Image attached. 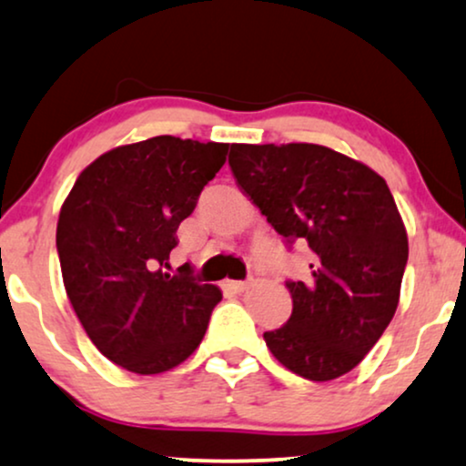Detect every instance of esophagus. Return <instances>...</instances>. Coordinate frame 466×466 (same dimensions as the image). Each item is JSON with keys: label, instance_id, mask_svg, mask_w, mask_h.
Listing matches in <instances>:
<instances>
[{"label": "esophagus", "instance_id": "1", "mask_svg": "<svg viewBox=\"0 0 466 466\" xmlns=\"http://www.w3.org/2000/svg\"><path fill=\"white\" fill-rule=\"evenodd\" d=\"M223 286H226L228 290H232V292H245L247 288H249V281H232V279H228Z\"/></svg>", "mask_w": 466, "mask_h": 466}]
</instances>
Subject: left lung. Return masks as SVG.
<instances>
[{"mask_svg": "<svg viewBox=\"0 0 466 466\" xmlns=\"http://www.w3.org/2000/svg\"><path fill=\"white\" fill-rule=\"evenodd\" d=\"M229 167L286 245L311 249V277L288 279L292 314L264 333L281 365L309 380L350 372L396 314L409 260L398 206L368 165L318 144H232Z\"/></svg>", "mask_w": 466, "mask_h": 466, "instance_id": "left-lung-1", "label": "left lung"}]
</instances>
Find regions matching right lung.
Returning a JSON list of instances; mask_svg holds the SVG:
<instances>
[{"instance_id":"1","label":"right lung","mask_w":466,"mask_h":466,"mask_svg":"<svg viewBox=\"0 0 466 466\" xmlns=\"http://www.w3.org/2000/svg\"><path fill=\"white\" fill-rule=\"evenodd\" d=\"M228 144L172 135L105 152L57 221L64 288L87 338L135 374H161L198 349L221 290L191 268L163 273L176 229L226 163Z\"/></svg>"}]
</instances>
